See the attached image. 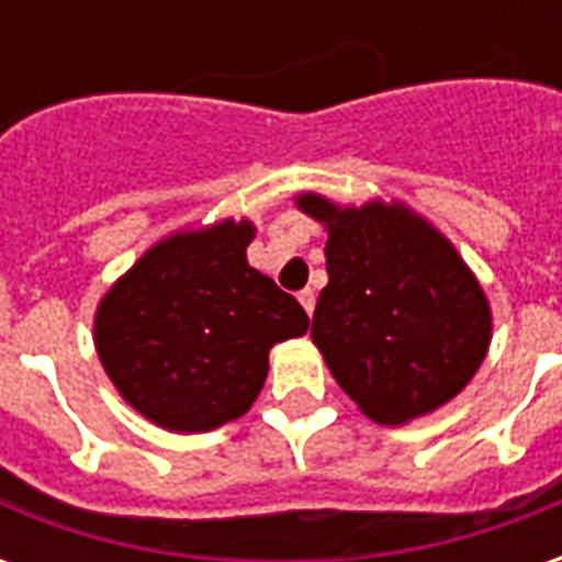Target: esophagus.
<instances>
[{
  "instance_id": "esophagus-1",
  "label": "esophagus",
  "mask_w": 562,
  "mask_h": 562,
  "mask_svg": "<svg viewBox=\"0 0 562 562\" xmlns=\"http://www.w3.org/2000/svg\"><path fill=\"white\" fill-rule=\"evenodd\" d=\"M297 301H301V306L313 316V306H316V294H313V289H304V292L297 294Z\"/></svg>"
}]
</instances>
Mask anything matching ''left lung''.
<instances>
[{"label":"left lung","mask_w":562,"mask_h":562,"mask_svg":"<svg viewBox=\"0 0 562 562\" xmlns=\"http://www.w3.org/2000/svg\"><path fill=\"white\" fill-rule=\"evenodd\" d=\"M294 204L328 232L310 337L337 385L389 427L454 401L494 337L491 301L454 244L403 201L301 192Z\"/></svg>","instance_id":"obj_1"}]
</instances>
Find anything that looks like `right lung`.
Listing matches in <instances>:
<instances>
[{
	"mask_svg": "<svg viewBox=\"0 0 562 562\" xmlns=\"http://www.w3.org/2000/svg\"><path fill=\"white\" fill-rule=\"evenodd\" d=\"M249 220L161 237L104 292L92 342L120 397L171 434H207L249 413L268 355L304 337V306L249 268Z\"/></svg>",
	"mask_w": 562,
	"mask_h": 562,
	"instance_id": "1",
	"label": "right lung"
}]
</instances>
